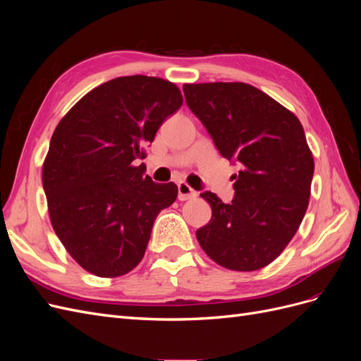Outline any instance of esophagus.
I'll list each match as a JSON object with an SVG mask.
<instances>
[{
    "mask_svg": "<svg viewBox=\"0 0 361 361\" xmlns=\"http://www.w3.org/2000/svg\"><path fill=\"white\" fill-rule=\"evenodd\" d=\"M195 195H197V191H194L188 183L185 182H179L178 183V199L185 202V200H190L194 199Z\"/></svg>",
    "mask_w": 361,
    "mask_h": 361,
    "instance_id": "34e87169",
    "label": "esophagus"
}]
</instances>
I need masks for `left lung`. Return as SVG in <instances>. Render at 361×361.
I'll return each instance as SVG.
<instances>
[{"instance_id": "8db88e82", "label": "left lung", "mask_w": 361, "mask_h": 361, "mask_svg": "<svg viewBox=\"0 0 361 361\" xmlns=\"http://www.w3.org/2000/svg\"><path fill=\"white\" fill-rule=\"evenodd\" d=\"M183 93L218 152L241 164L231 203L200 194L212 216L197 241L227 269L264 268L286 248L309 206L314 164L304 129L285 106L244 82L185 84Z\"/></svg>"}]
</instances>
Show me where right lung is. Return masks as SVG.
<instances>
[{
	"label": "right lung",
	"instance_id": "1",
	"mask_svg": "<svg viewBox=\"0 0 361 361\" xmlns=\"http://www.w3.org/2000/svg\"><path fill=\"white\" fill-rule=\"evenodd\" d=\"M180 105L170 81L120 76L87 93L54 130L42 174L51 223L92 274L134 269L158 214L176 200V185L155 183L134 161Z\"/></svg>",
	"mask_w": 361,
	"mask_h": 361
}]
</instances>
